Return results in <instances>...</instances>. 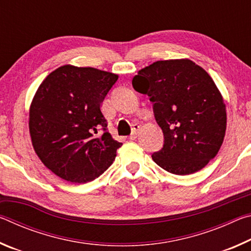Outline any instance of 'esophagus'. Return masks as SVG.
Segmentation results:
<instances>
[{
	"label": "esophagus",
	"mask_w": 251,
	"mask_h": 251,
	"mask_svg": "<svg viewBox=\"0 0 251 251\" xmlns=\"http://www.w3.org/2000/svg\"><path fill=\"white\" fill-rule=\"evenodd\" d=\"M138 130H139V125H134L133 127V131H131V134L129 135V139L130 141H134V139L137 137V134H138Z\"/></svg>",
	"instance_id": "1"
}]
</instances>
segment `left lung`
<instances>
[{
	"label": "left lung",
	"mask_w": 251,
	"mask_h": 251,
	"mask_svg": "<svg viewBox=\"0 0 251 251\" xmlns=\"http://www.w3.org/2000/svg\"><path fill=\"white\" fill-rule=\"evenodd\" d=\"M150 96L164 146L152 160L168 173L189 175L218 154L227 127L226 104L207 72L188 58L157 61L134 76Z\"/></svg>",
	"instance_id": "left-lung-1"
}]
</instances>
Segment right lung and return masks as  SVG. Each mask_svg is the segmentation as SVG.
<instances>
[{
    "instance_id": "add662e5",
    "label": "right lung",
    "mask_w": 251,
    "mask_h": 251,
    "mask_svg": "<svg viewBox=\"0 0 251 251\" xmlns=\"http://www.w3.org/2000/svg\"><path fill=\"white\" fill-rule=\"evenodd\" d=\"M118 75L71 64L44 78L29 106L34 151L50 172L66 181L94 180L115 160L123 144L107 131L100 106ZM101 129L103 134H99Z\"/></svg>"
}]
</instances>
